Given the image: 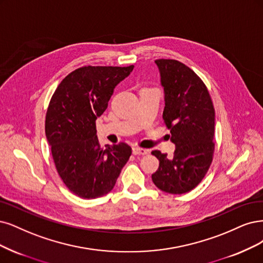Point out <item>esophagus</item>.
Returning a JSON list of instances; mask_svg holds the SVG:
<instances>
[{"label":"esophagus","mask_w":263,"mask_h":263,"mask_svg":"<svg viewBox=\"0 0 263 263\" xmlns=\"http://www.w3.org/2000/svg\"><path fill=\"white\" fill-rule=\"evenodd\" d=\"M148 152H149V150H147V149H142V148H138V147L133 148V153L135 156H144V155H147Z\"/></svg>","instance_id":"1"}]
</instances>
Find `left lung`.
Returning <instances> with one entry per match:
<instances>
[{
	"instance_id": "8db88e82",
	"label": "left lung",
	"mask_w": 263,
	"mask_h": 263,
	"mask_svg": "<svg viewBox=\"0 0 263 263\" xmlns=\"http://www.w3.org/2000/svg\"><path fill=\"white\" fill-rule=\"evenodd\" d=\"M164 91L163 120L175 144L172 158L159 150L151 153L159 160L152 174L162 192L180 195L201 182L212 162L214 151V107L203 81L194 70L175 60H157Z\"/></svg>"
}]
</instances>
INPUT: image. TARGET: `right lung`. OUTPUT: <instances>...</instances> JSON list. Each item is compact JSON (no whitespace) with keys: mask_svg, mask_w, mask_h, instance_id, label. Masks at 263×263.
Returning <instances> with one entry per match:
<instances>
[{"mask_svg":"<svg viewBox=\"0 0 263 263\" xmlns=\"http://www.w3.org/2000/svg\"><path fill=\"white\" fill-rule=\"evenodd\" d=\"M127 67L84 66L68 74L54 92L45 116V136L58 173L71 193L95 199L110 193L132 156L124 142L102 149L96 120L106 110Z\"/></svg>","mask_w":263,"mask_h":263,"instance_id":"add662e5","label":"right lung"}]
</instances>
